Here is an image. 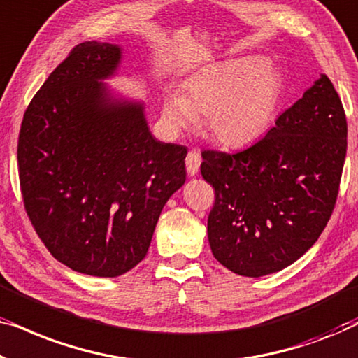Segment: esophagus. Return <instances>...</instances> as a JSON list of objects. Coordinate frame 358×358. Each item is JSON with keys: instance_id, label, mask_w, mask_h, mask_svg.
I'll return each instance as SVG.
<instances>
[{"instance_id": "34e87169", "label": "esophagus", "mask_w": 358, "mask_h": 358, "mask_svg": "<svg viewBox=\"0 0 358 358\" xmlns=\"http://www.w3.org/2000/svg\"><path fill=\"white\" fill-rule=\"evenodd\" d=\"M200 163H202V158H200V153L197 150L189 151L187 156H185V169H187L189 176H195L199 173Z\"/></svg>"}]
</instances>
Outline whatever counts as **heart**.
<instances>
[{"mask_svg": "<svg viewBox=\"0 0 358 358\" xmlns=\"http://www.w3.org/2000/svg\"><path fill=\"white\" fill-rule=\"evenodd\" d=\"M278 75L261 58H239L212 68L185 86L182 97L166 106L176 129L190 127L205 115V130L227 146L251 143L266 130L275 110Z\"/></svg>", "mask_w": 358, "mask_h": 358, "instance_id": "b5f03b06", "label": "heart"}]
</instances>
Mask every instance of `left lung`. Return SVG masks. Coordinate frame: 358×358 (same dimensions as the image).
Segmentation results:
<instances>
[{"mask_svg": "<svg viewBox=\"0 0 358 358\" xmlns=\"http://www.w3.org/2000/svg\"><path fill=\"white\" fill-rule=\"evenodd\" d=\"M345 151V112L326 75L249 148L203 150L200 173L215 189L207 224L215 259L244 277L298 261L329 222Z\"/></svg>", "mask_w": 358, "mask_h": 358, "instance_id": "8db88e82", "label": "left lung"}]
</instances>
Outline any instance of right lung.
Segmentation results:
<instances>
[{
	"mask_svg": "<svg viewBox=\"0 0 358 358\" xmlns=\"http://www.w3.org/2000/svg\"><path fill=\"white\" fill-rule=\"evenodd\" d=\"M122 50L83 42L24 112L19 182L34 229L57 261L117 277L148 252L164 203L185 182L182 145L156 140L141 102L115 99L101 80Z\"/></svg>",
	"mask_w": 358,
	"mask_h": 358,
	"instance_id": "1",
	"label": "right lung"
}]
</instances>
